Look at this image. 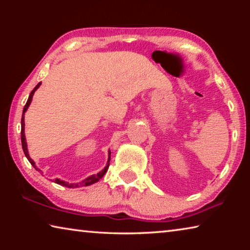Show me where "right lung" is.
Listing matches in <instances>:
<instances>
[{
    "instance_id": "add662e5",
    "label": "right lung",
    "mask_w": 250,
    "mask_h": 250,
    "mask_svg": "<svg viewBox=\"0 0 250 250\" xmlns=\"http://www.w3.org/2000/svg\"><path fill=\"white\" fill-rule=\"evenodd\" d=\"M40 86H41V83H37V84H36V87L34 88V89L32 90L31 95H29L28 99H27V103H26V104L24 105V109H23V115H22V120H21V125H22V129H21V140H22V147H23L24 154H25V156H26V158H27V160L29 161V163H31L32 166H33L34 167H35L37 171H41V170H39V168L36 167L35 163H34V161H33L31 158H29V155H28V151H27V146H26V141H25V134H24V113L26 112V110H27V108H28V105L31 104V101H32V98H33L34 92H35V90H36L37 88H39ZM110 154H111V152L109 151V159H108V163H107V166H105V167L104 168V170L101 171V172H99L98 174H95V175H91V176H89V177H87L86 180H83V182H79V183H73V184H69V183H67V182L61 181L59 179H56V180H55V183H57V184H59V185H62V186H65V188H80V186H88V185H91V184L96 183V182H98V181L101 179V177H103V176L105 174V172L108 171L109 162H110V160H111V158H110Z\"/></svg>"
}]
</instances>
